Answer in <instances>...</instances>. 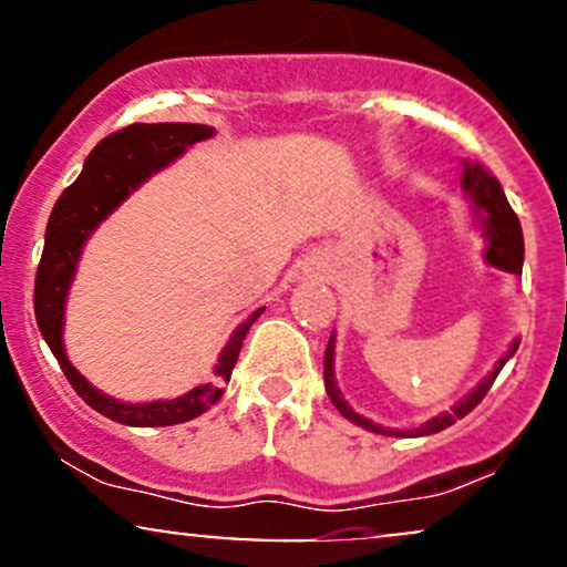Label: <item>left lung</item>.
Wrapping results in <instances>:
<instances>
[{
    "label": "left lung",
    "mask_w": 567,
    "mask_h": 567,
    "mask_svg": "<svg viewBox=\"0 0 567 567\" xmlns=\"http://www.w3.org/2000/svg\"><path fill=\"white\" fill-rule=\"evenodd\" d=\"M461 186H464V192L472 197L474 207H477V216L485 226V239H487L485 261L498 266V269H504V271H512V275H523V256H525L523 229H519V218L514 216L509 202H506L504 188H501L498 181L493 178V175L487 173L483 165H472V162H464ZM333 341L336 338L330 336L328 349H324V389H328L330 402L341 410V415H347L351 424L368 429V432H375V434H396V437H424V434H437V432H442V429L453 426L458 419H464L466 413H472V410L483 402V396L487 394V389L493 386V381H496L501 368L506 365V360H509V357L519 347V341H514L509 354L501 357V360L496 362V368H493V373L487 375V379L480 383L474 392L466 394L453 410L434 415L432 421H426V424H421L419 429H410V432H400V429H396V432L389 429L386 432V429L373 424V421L365 419V415L354 413V410L349 408V402L341 396V392H338L336 373H333Z\"/></svg>",
    "instance_id": "8db88e82"
}]
</instances>
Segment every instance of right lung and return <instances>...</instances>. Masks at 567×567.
Listing matches in <instances>:
<instances>
[{
    "label": "right lung",
    "mask_w": 567,
    "mask_h": 567,
    "mask_svg": "<svg viewBox=\"0 0 567 567\" xmlns=\"http://www.w3.org/2000/svg\"><path fill=\"white\" fill-rule=\"evenodd\" d=\"M213 127L188 125V122H159V125H135L116 130L106 135L84 159L80 178L71 184L55 202L50 213L48 234H44L42 261L37 269L34 285V315L39 333L44 336L50 351L55 354L58 365L74 392L97 410L106 419L125 426H173L184 421L197 419L207 408L216 405L224 394L220 383H205V386L192 389L184 396L159 402H143V405H130L97 392L93 383H87L71 365L66 349H63V311H66L69 285L74 279L76 261L90 231L101 224L109 213L120 207L133 188H138L152 173L162 171L186 152L192 143L210 138ZM264 315V309L252 311L247 320L234 330L224 351L218 357L216 375L220 381L231 379V370L237 365L239 349L250 330V324Z\"/></svg>",
    "instance_id": "obj_1"
}]
</instances>
